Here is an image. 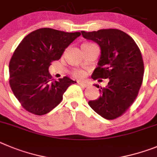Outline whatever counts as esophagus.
<instances>
[{
	"label": "esophagus",
	"mask_w": 157,
	"mask_h": 157,
	"mask_svg": "<svg viewBox=\"0 0 157 157\" xmlns=\"http://www.w3.org/2000/svg\"><path fill=\"white\" fill-rule=\"evenodd\" d=\"M77 84L83 87H86L88 86V84H86V83H84V82H81V81H77Z\"/></svg>",
	"instance_id": "obj_1"
}]
</instances>
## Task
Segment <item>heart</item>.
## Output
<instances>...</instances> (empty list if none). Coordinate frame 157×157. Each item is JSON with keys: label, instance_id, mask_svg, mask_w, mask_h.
<instances>
[{"label": "heart", "instance_id": "b5f03b06", "mask_svg": "<svg viewBox=\"0 0 157 157\" xmlns=\"http://www.w3.org/2000/svg\"><path fill=\"white\" fill-rule=\"evenodd\" d=\"M72 76L76 79H82L84 78L86 75V73L82 70H79V69H76L72 71Z\"/></svg>", "mask_w": 157, "mask_h": 157}]
</instances>
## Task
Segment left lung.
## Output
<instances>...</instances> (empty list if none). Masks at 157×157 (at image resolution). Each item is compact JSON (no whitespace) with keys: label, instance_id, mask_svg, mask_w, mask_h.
<instances>
[{"label":"left lung","instance_id":"obj_1","mask_svg":"<svg viewBox=\"0 0 157 157\" xmlns=\"http://www.w3.org/2000/svg\"><path fill=\"white\" fill-rule=\"evenodd\" d=\"M81 33L101 48L98 66L91 78L109 79L108 85L100 87L99 98L89 101V105L105 119H117L133 104L142 86L144 63L140 49L133 38L120 29L81 31Z\"/></svg>","mask_w":157,"mask_h":157}]
</instances>
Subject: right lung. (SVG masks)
Listing matches in <instances>:
<instances>
[{"label": "right lung", "mask_w": 157, "mask_h": 157, "mask_svg": "<svg viewBox=\"0 0 157 157\" xmlns=\"http://www.w3.org/2000/svg\"><path fill=\"white\" fill-rule=\"evenodd\" d=\"M80 36V32L41 28L26 35L18 45L9 63V84L26 111L38 116L48 113L61 102L69 86L76 83L68 77L51 80L48 68Z\"/></svg>", "instance_id": "right-lung-1"}]
</instances>
